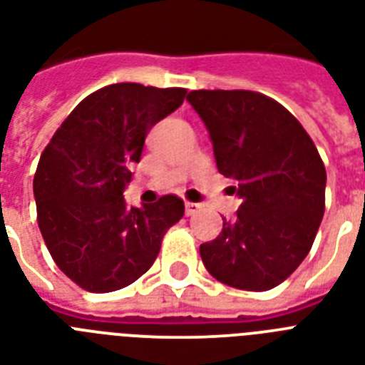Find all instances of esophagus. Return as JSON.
I'll return each mask as SVG.
<instances>
[{
    "label": "esophagus",
    "mask_w": 365,
    "mask_h": 365,
    "mask_svg": "<svg viewBox=\"0 0 365 365\" xmlns=\"http://www.w3.org/2000/svg\"><path fill=\"white\" fill-rule=\"evenodd\" d=\"M200 210V204L197 202H185V213L187 215H192V213H197Z\"/></svg>",
    "instance_id": "1"
}]
</instances>
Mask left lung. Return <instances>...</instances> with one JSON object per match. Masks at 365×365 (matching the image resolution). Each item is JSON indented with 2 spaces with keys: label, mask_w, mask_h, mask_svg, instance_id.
I'll use <instances>...</instances> for the list:
<instances>
[{
  "label": "left lung",
  "mask_w": 365,
  "mask_h": 365,
  "mask_svg": "<svg viewBox=\"0 0 365 365\" xmlns=\"http://www.w3.org/2000/svg\"><path fill=\"white\" fill-rule=\"evenodd\" d=\"M219 173L236 183L242 206L217 238L200 245L225 285L262 292L289 277L309 253L324 215L327 168L294 115L250 90H195Z\"/></svg>",
  "instance_id": "left-lung-1"
}]
</instances>
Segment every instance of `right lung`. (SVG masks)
<instances>
[{"mask_svg":"<svg viewBox=\"0 0 365 365\" xmlns=\"http://www.w3.org/2000/svg\"><path fill=\"white\" fill-rule=\"evenodd\" d=\"M185 93L135 82L105 86L80 101L44 148L34 178L38 229L58 268L80 289L101 294L135 283L183 217L176 195L135 208L123 189L150 129Z\"/></svg>","mask_w":365,"mask_h":365,"instance_id":"1","label":"right lung"}]
</instances>
